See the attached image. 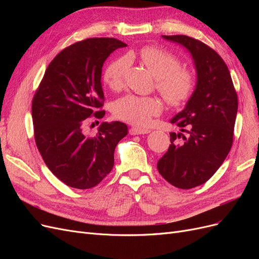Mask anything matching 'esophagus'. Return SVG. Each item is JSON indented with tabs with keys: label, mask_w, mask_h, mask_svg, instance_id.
<instances>
[{
	"label": "esophagus",
	"mask_w": 259,
	"mask_h": 259,
	"mask_svg": "<svg viewBox=\"0 0 259 259\" xmlns=\"http://www.w3.org/2000/svg\"><path fill=\"white\" fill-rule=\"evenodd\" d=\"M148 133H150V130L140 128V127H132L130 130L131 135H144V134H148Z\"/></svg>",
	"instance_id": "1"
}]
</instances>
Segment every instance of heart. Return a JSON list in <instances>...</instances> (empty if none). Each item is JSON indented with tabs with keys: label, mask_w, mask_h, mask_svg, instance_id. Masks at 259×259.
<instances>
[{
	"label": "heart",
	"mask_w": 259,
	"mask_h": 259,
	"mask_svg": "<svg viewBox=\"0 0 259 259\" xmlns=\"http://www.w3.org/2000/svg\"><path fill=\"white\" fill-rule=\"evenodd\" d=\"M139 58L155 77V88L171 106H180L190 98L194 90V77L189 70L179 67L180 61L169 52L155 46H147L139 53ZM131 65L130 56L112 60L104 72L106 84L113 91L120 90ZM162 110L161 101L150 96L127 94L113 104L116 119L133 125L144 126L152 116Z\"/></svg>",
	"instance_id": "heart-1"
}]
</instances>
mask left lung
I'll return each mask as SVG.
<instances>
[{"mask_svg": "<svg viewBox=\"0 0 259 259\" xmlns=\"http://www.w3.org/2000/svg\"><path fill=\"white\" fill-rule=\"evenodd\" d=\"M189 51L197 71V85L183 111L170 123L180 132L169 133L167 152L158 161L162 177L179 189L206 183L228 155L238 112V96L229 69L209 46L187 35H162ZM178 139H182L180 142Z\"/></svg>", "mask_w": 259, "mask_h": 259, "instance_id": "left-lung-1", "label": "left lung"}]
</instances>
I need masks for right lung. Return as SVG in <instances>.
<instances>
[{
  "mask_svg": "<svg viewBox=\"0 0 259 259\" xmlns=\"http://www.w3.org/2000/svg\"><path fill=\"white\" fill-rule=\"evenodd\" d=\"M127 46L113 37H92L62 50L44 73L32 100L34 139L46 165L76 189L95 187L114 165V149L126 124L103 122L94 137L83 133L88 117L103 119L101 71L106 59Z\"/></svg>",
  "mask_w": 259,
  "mask_h": 259,
  "instance_id": "right-lung-1",
  "label": "right lung"
}]
</instances>
